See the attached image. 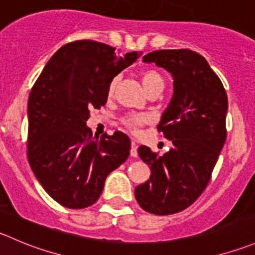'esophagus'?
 Instances as JSON below:
<instances>
[{
  "mask_svg": "<svg viewBox=\"0 0 255 255\" xmlns=\"http://www.w3.org/2000/svg\"><path fill=\"white\" fill-rule=\"evenodd\" d=\"M130 157H137L138 155V150H137V144H135L134 140L130 142Z\"/></svg>",
  "mask_w": 255,
  "mask_h": 255,
  "instance_id": "34e87169",
  "label": "esophagus"
}]
</instances>
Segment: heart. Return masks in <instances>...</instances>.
Returning <instances> with one entry per match:
<instances>
[{"mask_svg":"<svg viewBox=\"0 0 255 255\" xmlns=\"http://www.w3.org/2000/svg\"><path fill=\"white\" fill-rule=\"evenodd\" d=\"M140 81L143 86L147 90L148 93L152 92H162L165 87V78L163 77L162 73L155 70H144L140 72ZM118 85V77H115L110 83L108 87V96H113L116 92V88ZM150 122V117L145 113H129L121 118V123L123 127L127 128L130 132H138L139 127L147 125Z\"/></svg>","mask_w":255,"mask_h":255,"instance_id":"1","label":"heart"}]
</instances>
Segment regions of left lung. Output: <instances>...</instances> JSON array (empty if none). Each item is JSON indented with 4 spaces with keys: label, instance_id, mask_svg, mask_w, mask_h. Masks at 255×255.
<instances>
[{
    "label": "left lung",
    "instance_id": "8db88e82",
    "mask_svg": "<svg viewBox=\"0 0 255 255\" xmlns=\"http://www.w3.org/2000/svg\"><path fill=\"white\" fill-rule=\"evenodd\" d=\"M165 68L174 78V93L157 126L172 140L163 155L140 145L138 154L150 168L147 182L134 190L145 212L168 216L198 199L212 178L227 139L228 97L203 56L190 49H162L143 57Z\"/></svg>",
    "mask_w": 255,
    "mask_h": 255
}]
</instances>
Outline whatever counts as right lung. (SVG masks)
Listing matches in <instances>:
<instances>
[{
	"mask_svg": "<svg viewBox=\"0 0 255 255\" xmlns=\"http://www.w3.org/2000/svg\"><path fill=\"white\" fill-rule=\"evenodd\" d=\"M91 39L62 46L34 82L28 98L27 157L34 175L61 206L82 209L100 198L105 180L129 155L130 140L115 132L98 139L86 126L110 83L137 59Z\"/></svg>",
	"mask_w": 255,
	"mask_h": 255,
	"instance_id": "obj_1",
	"label": "right lung"
}]
</instances>
